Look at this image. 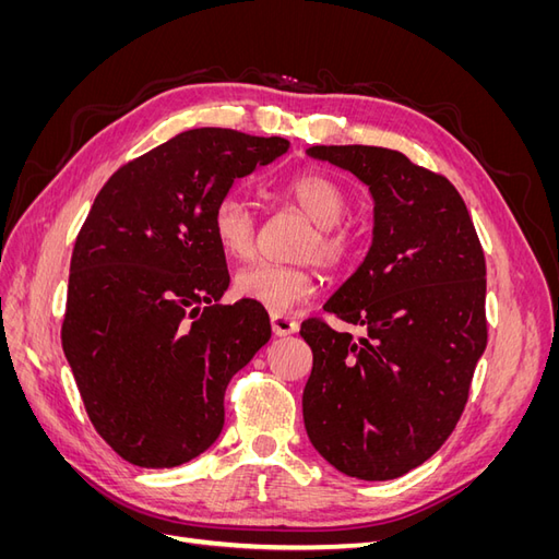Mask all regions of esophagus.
<instances>
[{"mask_svg": "<svg viewBox=\"0 0 559 559\" xmlns=\"http://www.w3.org/2000/svg\"><path fill=\"white\" fill-rule=\"evenodd\" d=\"M270 326H273L275 335H292V333L298 331V321L289 314L273 312V314H270Z\"/></svg>", "mask_w": 559, "mask_h": 559, "instance_id": "esophagus-1", "label": "esophagus"}]
</instances>
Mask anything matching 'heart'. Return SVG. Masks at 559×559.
Listing matches in <instances>:
<instances>
[{
	"label": "heart",
	"mask_w": 559,
	"mask_h": 559,
	"mask_svg": "<svg viewBox=\"0 0 559 559\" xmlns=\"http://www.w3.org/2000/svg\"><path fill=\"white\" fill-rule=\"evenodd\" d=\"M282 193L317 224V235L310 238L306 257L331 270L349 265L357 257L359 235L343 222L349 210L345 186L321 170H302L282 183ZM210 226L218 249L235 261H247L257 249V214L251 210V202L240 193L230 191L216 200ZM233 292L261 308L284 312L314 294V273L306 265L259 261L235 275Z\"/></svg>",
	"instance_id": "b5f03b06"
}]
</instances>
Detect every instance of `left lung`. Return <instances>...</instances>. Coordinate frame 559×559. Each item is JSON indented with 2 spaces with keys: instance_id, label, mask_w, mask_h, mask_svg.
Segmentation results:
<instances>
[{
  "instance_id": "obj_1",
  "label": "left lung",
  "mask_w": 559,
  "mask_h": 559,
  "mask_svg": "<svg viewBox=\"0 0 559 559\" xmlns=\"http://www.w3.org/2000/svg\"><path fill=\"white\" fill-rule=\"evenodd\" d=\"M359 177L376 200L373 245L324 310L366 335L306 319L302 392L310 443L359 480L425 464L460 421L487 345L485 253L460 191L401 151L310 146Z\"/></svg>"
}]
</instances>
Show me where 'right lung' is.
<instances>
[{
	"instance_id": "obj_1",
	"label": "right lung",
	"mask_w": 559,
	"mask_h": 559,
	"mask_svg": "<svg viewBox=\"0 0 559 559\" xmlns=\"http://www.w3.org/2000/svg\"><path fill=\"white\" fill-rule=\"evenodd\" d=\"M284 138L186 130L109 177L70 263L62 349L95 431L142 468H173L224 429L230 378L270 341L251 300L222 306L228 267L210 216Z\"/></svg>"
}]
</instances>
